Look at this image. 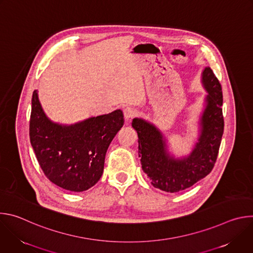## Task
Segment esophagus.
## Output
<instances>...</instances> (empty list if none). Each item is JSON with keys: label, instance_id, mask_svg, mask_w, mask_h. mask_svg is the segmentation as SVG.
I'll return each mask as SVG.
<instances>
[{"label": "esophagus", "instance_id": "34e87169", "mask_svg": "<svg viewBox=\"0 0 253 253\" xmlns=\"http://www.w3.org/2000/svg\"><path fill=\"white\" fill-rule=\"evenodd\" d=\"M123 112H124V117H125V121L126 122H129L135 115H136V110L134 109V108H132V107H126V108H124V110H123Z\"/></svg>", "mask_w": 253, "mask_h": 253}]
</instances>
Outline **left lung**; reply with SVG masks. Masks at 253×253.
I'll list each match as a JSON object with an SVG mask.
<instances>
[{"mask_svg": "<svg viewBox=\"0 0 253 253\" xmlns=\"http://www.w3.org/2000/svg\"><path fill=\"white\" fill-rule=\"evenodd\" d=\"M201 84L206 94L197 119V138L187 154L178 156L170 151L167 137L154 123L141 117L132 121L142 170L151 184L163 191L174 193L191 187L210 173L217 158L224 129L222 89L210 67L202 70Z\"/></svg>", "mask_w": 253, "mask_h": 253, "instance_id": "obj_1", "label": "left lung"}]
</instances>
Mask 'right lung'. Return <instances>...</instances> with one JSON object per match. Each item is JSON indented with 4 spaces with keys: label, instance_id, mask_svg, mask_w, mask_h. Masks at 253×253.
Masks as SVG:
<instances>
[{
    "label": "right lung",
    "instance_id": "1",
    "mask_svg": "<svg viewBox=\"0 0 253 253\" xmlns=\"http://www.w3.org/2000/svg\"><path fill=\"white\" fill-rule=\"evenodd\" d=\"M123 124L119 109L73 124L54 122L45 113L37 90L33 92L31 145L47 178L63 189L82 192L99 181L107 149Z\"/></svg>",
    "mask_w": 253,
    "mask_h": 253
}]
</instances>
